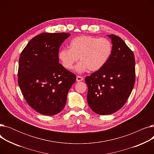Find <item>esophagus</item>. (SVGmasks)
Here are the masks:
<instances>
[{
	"mask_svg": "<svg viewBox=\"0 0 154 154\" xmlns=\"http://www.w3.org/2000/svg\"><path fill=\"white\" fill-rule=\"evenodd\" d=\"M84 80V78L81 76H77V79H76V80L77 82H80V81H82V80Z\"/></svg>",
	"mask_w": 154,
	"mask_h": 154,
	"instance_id": "obj_1",
	"label": "esophagus"
}]
</instances>
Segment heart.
<instances>
[{"label": "heart", "mask_w": 154, "mask_h": 154, "mask_svg": "<svg viewBox=\"0 0 154 154\" xmlns=\"http://www.w3.org/2000/svg\"><path fill=\"white\" fill-rule=\"evenodd\" d=\"M70 48H63L58 54L62 66L71 70L78 60L75 70L82 73L88 69L97 71L103 67L109 60L112 52V44L106 38H97L92 36L81 35L73 38Z\"/></svg>", "instance_id": "obj_1"}]
</instances>
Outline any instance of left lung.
Listing matches in <instances>:
<instances>
[{
  "instance_id": "8db88e82",
  "label": "left lung",
  "mask_w": 154,
  "mask_h": 154,
  "mask_svg": "<svg viewBox=\"0 0 154 154\" xmlns=\"http://www.w3.org/2000/svg\"><path fill=\"white\" fill-rule=\"evenodd\" d=\"M113 45L105 66L85 77L87 102L96 114L109 115L122 108L131 95L135 81L133 52L116 35H107Z\"/></svg>"
}]
</instances>
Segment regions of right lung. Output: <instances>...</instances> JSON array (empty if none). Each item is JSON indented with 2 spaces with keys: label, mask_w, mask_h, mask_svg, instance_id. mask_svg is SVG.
<instances>
[{
  "label": "right lung",
  "mask_w": 154,
  "mask_h": 154,
  "mask_svg": "<svg viewBox=\"0 0 154 154\" xmlns=\"http://www.w3.org/2000/svg\"><path fill=\"white\" fill-rule=\"evenodd\" d=\"M70 35L42 33L32 38L20 54L18 84L29 106L40 114L54 116L66 106L75 74L60 63L59 48Z\"/></svg>",
  "instance_id": "obj_1"
}]
</instances>
